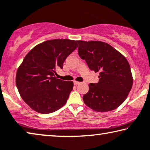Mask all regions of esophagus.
<instances>
[{
  "label": "esophagus",
  "instance_id": "obj_1",
  "mask_svg": "<svg viewBox=\"0 0 150 150\" xmlns=\"http://www.w3.org/2000/svg\"><path fill=\"white\" fill-rule=\"evenodd\" d=\"M73 83H74L75 85H77L80 84V82H78V81H73Z\"/></svg>",
  "mask_w": 150,
  "mask_h": 150
}]
</instances>
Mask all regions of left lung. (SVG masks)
I'll return each mask as SVG.
<instances>
[{"label":"left lung","mask_w":150,"mask_h":150,"mask_svg":"<svg viewBox=\"0 0 150 150\" xmlns=\"http://www.w3.org/2000/svg\"><path fill=\"white\" fill-rule=\"evenodd\" d=\"M78 54L89 68L99 72L97 83H90L83 97L85 105L94 111L113 110L123 103L133 85L129 64L123 54L101 41H77Z\"/></svg>","instance_id":"8db88e82"}]
</instances>
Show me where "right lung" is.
I'll list each match as a JSON object with an SVG mask.
<instances>
[{
	"label": "right lung",
	"instance_id": "obj_1",
	"mask_svg": "<svg viewBox=\"0 0 150 150\" xmlns=\"http://www.w3.org/2000/svg\"><path fill=\"white\" fill-rule=\"evenodd\" d=\"M78 47L77 41L54 39L30 50L18 69L16 84L21 97L33 110L53 113L67 103L73 90V81L55 77L64 61Z\"/></svg>",
	"mask_w": 150,
	"mask_h": 150
}]
</instances>
